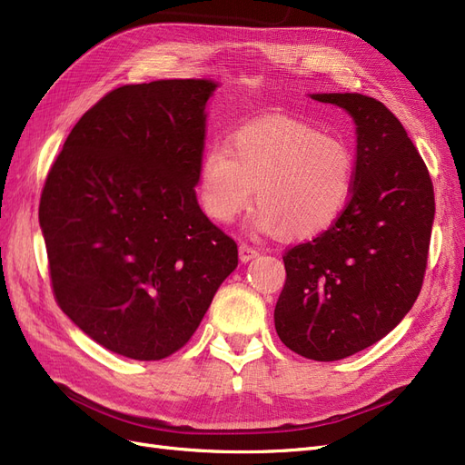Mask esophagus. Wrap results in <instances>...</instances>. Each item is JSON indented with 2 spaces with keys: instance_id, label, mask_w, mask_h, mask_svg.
<instances>
[{
  "instance_id": "34e87169",
  "label": "esophagus",
  "mask_w": 465,
  "mask_h": 465,
  "mask_svg": "<svg viewBox=\"0 0 465 465\" xmlns=\"http://www.w3.org/2000/svg\"><path fill=\"white\" fill-rule=\"evenodd\" d=\"M238 256H241V262L246 263V262L254 260L258 256V250L248 246V244H241V246H238Z\"/></svg>"
}]
</instances>
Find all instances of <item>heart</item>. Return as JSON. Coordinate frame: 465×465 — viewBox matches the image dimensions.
Segmentation results:
<instances>
[{"mask_svg": "<svg viewBox=\"0 0 465 465\" xmlns=\"http://www.w3.org/2000/svg\"><path fill=\"white\" fill-rule=\"evenodd\" d=\"M357 159L345 139L314 125L273 116L211 145L198 166L202 209L215 223H232L252 203V231L287 241H312L343 217L353 198Z\"/></svg>", "mask_w": 465, "mask_h": 465, "instance_id": "heart-1", "label": "heart"}]
</instances>
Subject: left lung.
Here are the masks:
<instances>
[{
  "label": "left lung",
  "mask_w": 465,
  "mask_h": 465,
  "mask_svg": "<svg viewBox=\"0 0 465 465\" xmlns=\"http://www.w3.org/2000/svg\"><path fill=\"white\" fill-rule=\"evenodd\" d=\"M355 122L357 180L343 217L283 256L275 330L291 351L340 361L388 335L423 285L434 192L401 122L376 98L314 93Z\"/></svg>",
  "instance_id": "obj_1"
}]
</instances>
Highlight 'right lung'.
<instances>
[{"label":"right lung","mask_w":465,"mask_h":465,"mask_svg":"<svg viewBox=\"0 0 465 465\" xmlns=\"http://www.w3.org/2000/svg\"><path fill=\"white\" fill-rule=\"evenodd\" d=\"M213 79L108 93L52 164L38 221L55 301L93 341L159 361L186 345L238 265L195 198Z\"/></svg>","instance_id":"right-lung-1"}]
</instances>
